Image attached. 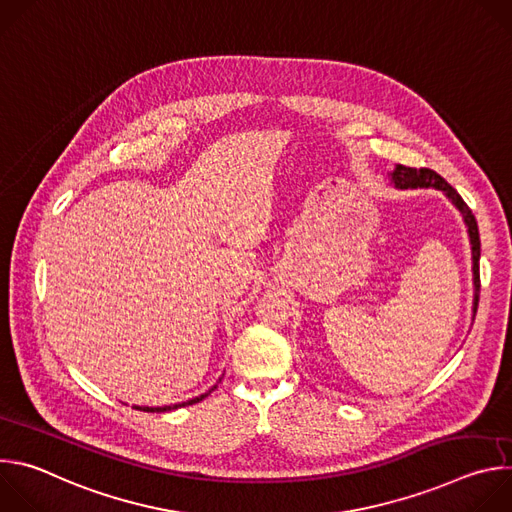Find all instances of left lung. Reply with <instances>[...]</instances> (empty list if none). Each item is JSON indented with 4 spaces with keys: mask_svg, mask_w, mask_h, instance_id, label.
I'll return each mask as SVG.
<instances>
[{
    "mask_svg": "<svg viewBox=\"0 0 512 512\" xmlns=\"http://www.w3.org/2000/svg\"><path fill=\"white\" fill-rule=\"evenodd\" d=\"M393 182L397 188H437L444 190L446 196L456 204V208L462 212L464 223L468 227L470 243H472V271H474V314L478 310V298H480V235H478V223L476 216L472 214L470 206L462 200V196L452 188L440 174H435L429 168H407V166H397L393 172Z\"/></svg>",
    "mask_w": 512,
    "mask_h": 512,
    "instance_id": "8db88e82",
    "label": "left lung"
}]
</instances>
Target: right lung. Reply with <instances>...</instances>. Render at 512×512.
Returning <instances> with one entry per match:
<instances>
[{
  "instance_id": "obj_1",
  "label": "right lung",
  "mask_w": 512,
  "mask_h": 512,
  "mask_svg": "<svg viewBox=\"0 0 512 512\" xmlns=\"http://www.w3.org/2000/svg\"><path fill=\"white\" fill-rule=\"evenodd\" d=\"M216 389V387H214ZM212 391V389H210ZM208 391V393H210ZM208 393H204V395H200V397H194V399H190V401H184V403H178V405H166V407H135V409H139V411H148V413H162V411H172V409H178V407H186V405H194V403H198V401H202L204 397H208Z\"/></svg>"
}]
</instances>
